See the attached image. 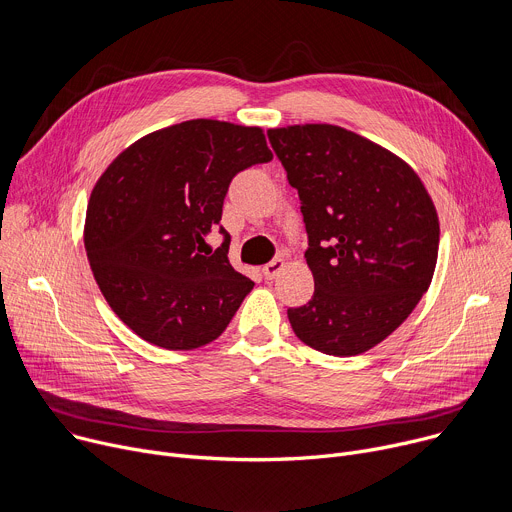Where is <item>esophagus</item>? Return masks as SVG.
<instances>
[{"mask_svg":"<svg viewBox=\"0 0 512 512\" xmlns=\"http://www.w3.org/2000/svg\"><path fill=\"white\" fill-rule=\"evenodd\" d=\"M283 265H285V261L283 259H271L267 265H263V275H265V279H273L281 269H283Z\"/></svg>","mask_w":512,"mask_h":512,"instance_id":"obj_1","label":"esophagus"}]
</instances>
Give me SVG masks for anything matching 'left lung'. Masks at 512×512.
I'll return each mask as SVG.
<instances>
[{
    "label": "left lung",
    "instance_id": "1",
    "mask_svg": "<svg viewBox=\"0 0 512 512\" xmlns=\"http://www.w3.org/2000/svg\"><path fill=\"white\" fill-rule=\"evenodd\" d=\"M298 190L314 296L287 318L296 336L354 356L395 332L427 291L440 221L419 176L395 154L336 125L267 131Z\"/></svg>",
    "mask_w": 512,
    "mask_h": 512
}]
</instances>
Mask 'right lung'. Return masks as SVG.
Wrapping results in <instances>:
<instances>
[{
  "label": "right lung",
  "mask_w": 512,
  "mask_h": 512,
  "mask_svg": "<svg viewBox=\"0 0 512 512\" xmlns=\"http://www.w3.org/2000/svg\"><path fill=\"white\" fill-rule=\"evenodd\" d=\"M273 160L259 127L192 119L135 141L93 188L85 249L99 289L137 336L190 350L221 336L253 281L221 227L233 178ZM224 243L212 252L214 227Z\"/></svg>",
  "instance_id": "add662e5"
}]
</instances>
